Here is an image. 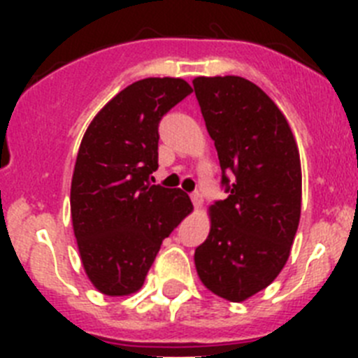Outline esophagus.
<instances>
[{
	"instance_id": "1",
	"label": "esophagus",
	"mask_w": 358,
	"mask_h": 358,
	"mask_svg": "<svg viewBox=\"0 0 358 358\" xmlns=\"http://www.w3.org/2000/svg\"><path fill=\"white\" fill-rule=\"evenodd\" d=\"M189 197H192V202H194L195 208H201L202 206V195H201V192H199V189L192 192V194H189Z\"/></svg>"
}]
</instances>
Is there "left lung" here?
<instances>
[{"label":"left lung","instance_id":"obj_1","mask_svg":"<svg viewBox=\"0 0 358 358\" xmlns=\"http://www.w3.org/2000/svg\"><path fill=\"white\" fill-rule=\"evenodd\" d=\"M195 96L215 141L227 199L195 249L201 281L227 301L271 285L285 267L301 215V164L276 103L242 77H197Z\"/></svg>","mask_w":358,"mask_h":358}]
</instances>
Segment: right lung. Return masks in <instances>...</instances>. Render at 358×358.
<instances>
[{"label": "right lung", "instance_id": "1", "mask_svg": "<svg viewBox=\"0 0 358 358\" xmlns=\"http://www.w3.org/2000/svg\"><path fill=\"white\" fill-rule=\"evenodd\" d=\"M182 78H143L103 107L82 138L71 220L91 283L107 296L141 289L161 243L192 211L181 188L150 185L159 122L192 93Z\"/></svg>", "mask_w": 358, "mask_h": 358}]
</instances>
